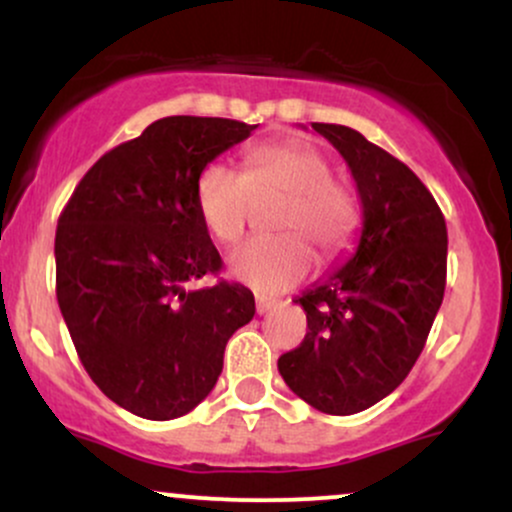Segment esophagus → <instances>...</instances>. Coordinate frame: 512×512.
Segmentation results:
<instances>
[{
    "label": "esophagus",
    "mask_w": 512,
    "mask_h": 512,
    "mask_svg": "<svg viewBox=\"0 0 512 512\" xmlns=\"http://www.w3.org/2000/svg\"><path fill=\"white\" fill-rule=\"evenodd\" d=\"M276 308V301H272V298H262V296H257V301H255V310H257V315H267L269 310H274Z\"/></svg>",
    "instance_id": "34e87169"
}]
</instances>
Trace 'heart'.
<instances>
[{"label":"heart","instance_id":"heart-1","mask_svg":"<svg viewBox=\"0 0 512 512\" xmlns=\"http://www.w3.org/2000/svg\"><path fill=\"white\" fill-rule=\"evenodd\" d=\"M284 195L274 238H257L231 255V274L257 293H281L313 267V250L325 262L346 255L356 243L361 211L346 182L332 178L330 158L315 144L284 139L255 146L238 173L209 163L197 178V211L216 243L233 245L248 226L252 197Z\"/></svg>","mask_w":512,"mask_h":512}]
</instances>
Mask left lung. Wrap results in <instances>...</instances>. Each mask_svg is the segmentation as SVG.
I'll list each match as a JSON object with an SVG mask.
<instances>
[{
    "label": "left lung",
    "mask_w": 512,
    "mask_h": 512,
    "mask_svg": "<svg viewBox=\"0 0 512 512\" xmlns=\"http://www.w3.org/2000/svg\"><path fill=\"white\" fill-rule=\"evenodd\" d=\"M313 129L354 175L363 228L346 264L293 301L308 332L279 358V373L310 407L349 416L397 390L424 351L445 293L448 228L402 161L351 127Z\"/></svg>",
    "instance_id": "1"
}]
</instances>
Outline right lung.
Listing matches in <instances>:
<instances>
[{
    "mask_svg": "<svg viewBox=\"0 0 512 512\" xmlns=\"http://www.w3.org/2000/svg\"><path fill=\"white\" fill-rule=\"evenodd\" d=\"M257 125L173 115L98 158L60 214L57 303L105 397L151 421L214 390L223 351L255 315L240 284L192 289L221 269L197 211V178Z\"/></svg>",
    "mask_w": 512,
    "mask_h": 512,
    "instance_id": "1",
    "label": "right lung"
}]
</instances>
